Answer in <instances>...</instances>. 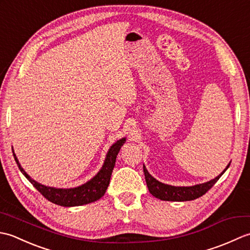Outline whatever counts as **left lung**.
Masks as SVG:
<instances>
[{
	"label": "left lung",
	"instance_id": "left-lung-1",
	"mask_svg": "<svg viewBox=\"0 0 250 250\" xmlns=\"http://www.w3.org/2000/svg\"><path fill=\"white\" fill-rule=\"evenodd\" d=\"M229 167H230V163L228 164V167L218 175V176L209 180V182L191 186V187H175V186L162 184L156 178H153L151 175L148 173L145 166H143V168H144V174H145V179H146L148 190H149V192L153 196H156L157 199H160L162 201L183 202V201L195 200L203 194H205L207 191H208L217 183V180L221 177V175L227 171V168Z\"/></svg>",
	"mask_w": 250,
	"mask_h": 250
}]
</instances>
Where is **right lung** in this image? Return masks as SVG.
Here are the masks:
<instances>
[{"label":"right lung","mask_w":250,"mask_h":250,"mask_svg":"<svg viewBox=\"0 0 250 250\" xmlns=\"http://www.w3.org/2000/svg\"><path fill=\"white\" fill-rule=\"evenodd\" d=\"M125 137L117 141L115 144H113V146L109 148L102 168L100 169L99 173L95 175L93 178L90 179L86 184L79 186V187L70 189L47 187V186L41 185L40 183L35 182L34 179H32L29 175L24 172V169L21 167L14 151L13 153L21 173H22L26 177V179L34 186L36 190H39V192H41L42 195H44L47 200L57 205L71 207L92 203V202L98 201L105 194L106 189H107L109 185L111 172H113L115 167L117 155H118L120 148L125 144Z\"/></svg>","instance_id":"obj_1"}]
</instances>
